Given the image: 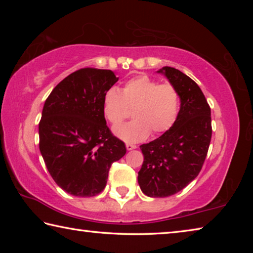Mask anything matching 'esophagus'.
I'll list each match as a JSON object with an SVG mask.
<instances>
[{"mask_svg":"<svg viewBox=\"0 0 253 253\" xmlns=\"http://www.w3.org/2000/svg\"><path fill=\"white\" fill-rule=\"evenodd\" d=\"M126 148L128 149V151H131V149L137 148V146H136V145H132V144L127 143V144H126Z\"/></svg>","mask_w":253,"mask_h":253,"instance_id":"esophagus-1","label":"esophagus"}]
</instances>
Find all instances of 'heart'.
<instances>
[{
  "label": "heart",
  "instance_id": "heart-1",
  "mask_svg": "<svg viewBox=\"0 0 253 253\" xmlns=\"http://www.w3.org/2000/svg\"><path fill=\"white\" fill-rule=\"evenodd\" d=\"M181 99L172 84L146 75L135 77L124 84L122 91L110 88L102 99V111L107 121L116 127L133 110L132 122L115 128V135L128 143H138L152 135L169 130L176 123Z\"/></svg>",
  "mask_w": 253,
  "mask_h": 253
}]
</instances>
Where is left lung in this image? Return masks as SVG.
Segmentation results:
<instances>
[{
  "label": "left lung",
  "instance_id": "obj_1",
  "mask_svg": "<svg viewBox=\"0 0 253 253\" xmlns=\"http://www.w3.org/2000/svg\"><path fill=\"white\" fill-rule=\"evenodd\" d=\"M157 72L177 89L181 107L169 130L140 146L144 162L138 184L149 198H166L183 190L202 169L212 136L211 109L190 77L172 67H163Z\"/></svg>",
  "mask_w": 253,
  "mask_h": 253
}]
</instances>
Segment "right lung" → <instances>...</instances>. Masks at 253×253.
<instances>
[{
  "label": "right lung",
  "instance_id": "right-lung-1",
  "mask_svg": "<svg viewBox=\"0 0 253 253\" xmlns=\"http://www.w3.org/2000/svg\"><path fill=\"white\" fill-rule=\"evenodd\" d=\"M118 81L111 70L84 68L66 77L46 98L39 147L54 182L89 198L104 191L111 164L126 154L106 124L102 99Z\"/></svg>",
  "mask_w": 253,
  "mask_h": 253
}]
</instances>
